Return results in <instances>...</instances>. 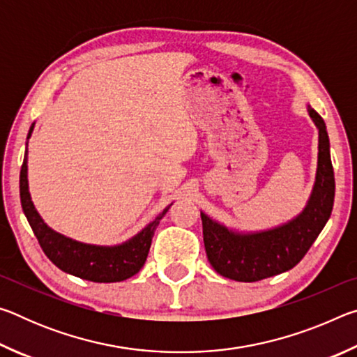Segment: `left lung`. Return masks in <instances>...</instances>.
Segmentation results:
<instances>
[{"label":"left lung","instance_id":"1","mask_svg":"<svg viewBox=\"0 0 357 357\" xmlns=\"http://www.w3.org/2000/svg\"><path fill=\"white\" fill-rule=\"evenodd\" d=\"M309 114L319 132L318 170L310 200L296 219L268 231L241 234L202 213L208 259L215 273L227 279L258 282L289 271L304 258L329 220L335 195L329 137L323 118L313 108Z\"/></svg>","mask_w":357,"mask_h":357}]
</instances>
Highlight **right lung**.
I'll return each mask as SVG.
<instances>
[{
	"label": "right lung",
	"mask_w": 357,
	"mask_h": 357,
	"mask_svg": "<svg viewBox=\"0 0 357 357\" xmlns=\"http://www.w3.org/2000/svg\"><path fill=\"white\" fill-rule=\"evenodd\" d=\"M33 126L28 138L31 137ZM26 154L20 170V202L34 236L50 261L64 273L98 283L121 282L135 275L146 261L157 225L170 208L128 243L114 247H100L77 243L48 228L36 211L28 190Z\"/></svg>",
	"instance_id": "right-lung-1"
}]
</instances>
